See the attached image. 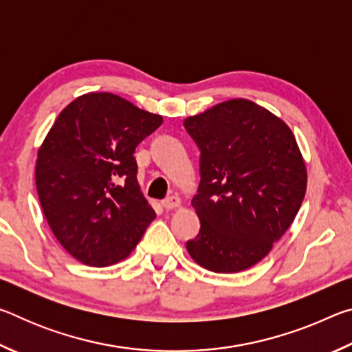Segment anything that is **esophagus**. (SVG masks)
Returning <instances> with one entry per match:
<instances>
[{"label": "esophagus", "mask_w": 352, "mask_h": 352, "mask_svg": "<svg viewBox=\"0 0 352 352\" xmlns=\"http://www.w3.org/2000/svg\"><path fill=\"white\" fill-rule=\"evenodd\" d=\"M180 204H182V201H180V199L177 197V195H170V197L164 199L162 201V205H163L164 210H174V208L180 206Z\"/></svg>", "instance_id": "1"}]
</instances>
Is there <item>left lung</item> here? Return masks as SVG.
Here are the masks:
<instances>
[{
    "label": "left lung",
    "mask_w": 352,
    "mask_h": 352,
    "mask_svg": "<svg viewBox=\"0 0 352 352\" xmlns=\"http://www.w3.org/2000/svg\"><path fill=\"white\" fill-rule=\"evenodd\" d=\"M200 151L192 206L199 234L186 242L199 265L236 273L264 259L294 222L306 166L292 130L269 110L231 99L183 121Z\"/></svg>",
    "instance_id": "1"
}]
</instances>
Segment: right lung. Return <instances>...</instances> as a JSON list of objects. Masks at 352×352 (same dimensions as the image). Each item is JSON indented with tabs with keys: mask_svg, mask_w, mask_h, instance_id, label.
<instances>
[{
	"mask_svg": "<svg viewBox=\"0 0 352 352\" xmlns=\"http://www.w3.org/2000/svg\"><path fill=\"white\" fill-rule=\"evenodd\" d=\"M163 118L111 93H90L57 116L41 144L35 183L41 210L67 252L91 267L126 259L155 211L133 157Z\"/></svg>",
	"mask_w": 352,
	"mask_h": 352,
	"instance_id": "1",
	"label": "right lung"
}]
</instances>
